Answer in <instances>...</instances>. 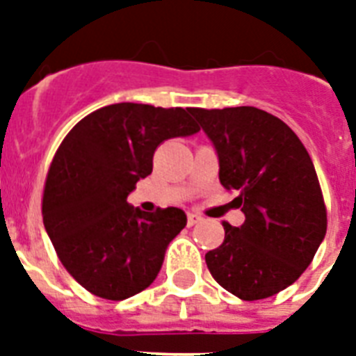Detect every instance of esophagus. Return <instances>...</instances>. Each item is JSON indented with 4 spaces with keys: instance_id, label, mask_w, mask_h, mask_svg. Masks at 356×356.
I'll return each instance as SVG.
<instances>
[{
    "instance_id": "34e87169",
    "label": "esophagus",
    "mask_w": 356,
    "mask_h": 356,
    "mask_svg": "<svg viewBox=\"0 0 356 356\" xmlns=\"http://www.w3.org/2000/svg\"><path fill=\"white\" fill-rule=\"evenodd\" d=\"M203 218L200 216V214H195V212H188V225L192 227V225H195V223H200Z\"/></svg>"
}]
</instances>
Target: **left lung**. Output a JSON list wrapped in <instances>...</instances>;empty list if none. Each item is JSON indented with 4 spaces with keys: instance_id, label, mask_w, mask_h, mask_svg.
<instances>
[{
    "instance_id": "left-lung-1",
    "label": "left lung",
    "mask_w": 356,
    "mask_h": 356,
    "mask_svg": "<svg viewBox=\"0 0 356 356\" xmlns=\"http://www.w3.org/2000/svg\"><path fill=\"white\" fill-rule=\"evenodd\" d=\"M218 151L220 183L236 190L245 222H223L205 254L220 286L243 301L275 296L301 277L327 233V209L309 151L273 114L254 107L192 108Z\"/></svg>"
}]
</instances>
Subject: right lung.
I'll return each mask as SVG.
<instances>
[{
    "label": "right lung",
    "instance_id": "1",
    "mask_svg": "<svg viewBox=\"0 0 356 356\" xmlns=\"http://www.w3.org/2000/svg\"><path fill=\"white\" fill-rule=\"evenodd\" d=\"M197 131L181 107L114 103L85 116L58 145L42 218L58 260L88 292L122 301L155 281L186 214L175 207L147 214L129 205L127 195L151 173L164 140Z\"/></svg>",
    "mask_w": 356,
    "mask_h": 356
}]
</instances>
